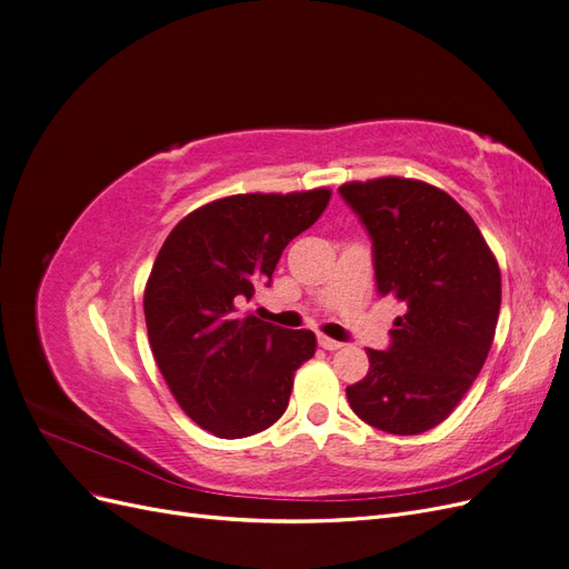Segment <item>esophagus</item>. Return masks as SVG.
<instances>
[{
    "label": "esophagus",
    "instance_id": "34e87169",
    "mask_svg": "<svg viewBox=\"0 0 569 569\" xmlns=\"http://www.w3.org/2000/svg\"><path fill=\"white\" fill-rule=\"evenodd\" d=\"M318 343L320 347L325 349V351H337V349H341V341H335V339H330V337H318Z\"/></svg>",
    "mask_w": 569,
    "mask_h": 569
}]
</instances>
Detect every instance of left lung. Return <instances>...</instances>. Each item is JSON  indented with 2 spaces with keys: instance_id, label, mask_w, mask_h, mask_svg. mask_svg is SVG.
Instances as JSON below:
<instances>
[{
  "instance_id": "obj_1",
  "label": "left lung",
  "mask_w": 569,
  "mask_h": 569,
  "mask_svg": "<svg viewBox=\"0 0 569 569\" xmlns=\"http://www.w3.org/2000/svg\"><path fill=\"white\" fill-rule=\"evenodd\" d=\"M372 239L375 282L403 316L387 351L347 387L356 416L389 435H422L451 416L489 356L501 270L470 213L439 187L377 178L339 187Z\"/></svg>"
}]
</instances>
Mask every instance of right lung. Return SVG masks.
I'll use <instances>...</instances> for the list:
<instances>
[{"label": "right lung", "mask_w": 569, "mask_h": 569, "mask_svg": "<svg viewBox=\"0 0 569 569\" xmlns=\"http://www.w3.org/2000/svg\"><path fill=\"white\" fill-rule=\"evenodd\" d=\"M330 189L234 194L201 206L168 234L144 289L151 353L180 408L206 432L242 439L287 410L311 330L239 316L270 287L284 247L330 203Z\"/></svg>", "instance_id": "obj_1"}]
</instances>
